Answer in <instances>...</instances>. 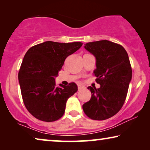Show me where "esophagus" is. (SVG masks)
Here are the masks:
<instances>
[{"mask_svg": "<svg viewBox=\"0 0 150 150\" xmlns=\"http://www.w3.org/2000/svg\"><path fill=\"white\" fill-rule=\"evenodd\" d=\"M84 88H85V86L81 85V84H79V85H78V89H79V90H81L84 89Z\"/></svg>", "mask_w": 150, "mask_h": 150, "instance_id": "1", "label": "esophagus"}]
</instances>
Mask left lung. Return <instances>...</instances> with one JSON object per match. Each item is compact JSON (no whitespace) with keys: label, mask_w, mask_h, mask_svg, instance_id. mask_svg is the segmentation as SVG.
Instances as JSON below:
<instances>
[{"label":"left lung","mask_w":150,"mask_h":150,"mask_svg":"<svg viewBox=\"0 0 150 150\" xmlns=\"http://www.w3.org/2000/svg\"><path fill=\"white\" fill-rule=\"evenodd\" d=\"M84 48L95 57L93 74L100 87H87L91 98L83 109L92 120H106L120 111L126 98L132 79L128 53L122 46L108 40L87 43Z\"/></svg>","instance_id":"1"}]
</instances>
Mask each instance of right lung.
<instances>
[{
	"mask_svg": "<svg viewBox=\"0 0 150 150\" xmlns=\"http://www.w3.org/2000/svg\"><path fill=\"white\" fill-rule=\"evenodd\" d=\"M83 45L81 42H43L26 52L18 73L24 105L35 117L54 122L65 112L67 99L78 90L74 83L57 87L55 78L65 59Z\"/></svg>",
	"mask_w": 150,
	"mask_h": 150,
	"instance_id": "add662e5",
	"label": "right lung"
}]
</instances>
